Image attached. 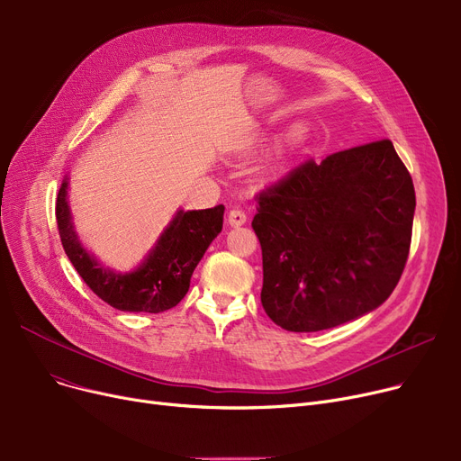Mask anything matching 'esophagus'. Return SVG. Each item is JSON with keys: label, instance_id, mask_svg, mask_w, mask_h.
I'll return each instance as SVG.
<instances>
[{"label": "esophagus", "instance_id": "1", "mask_svg": "<svg viewBox=\"0 0 461 461\" xmlns=\"http://www.w3.org/2000/svg\"><path fill=\"white\" fill-rule=\"evenodd\" d=\"M245 222H247L245 211H240V209H231V211H230V214H228V224H230L231 228H239V226H243Z\"/></svg>", "mask_w": 461, "mask_h": 461}]
</instances>
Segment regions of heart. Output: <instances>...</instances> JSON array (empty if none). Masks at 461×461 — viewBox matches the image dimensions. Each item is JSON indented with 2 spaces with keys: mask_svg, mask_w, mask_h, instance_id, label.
Returning a JSON list of instances; mask_svg holds the SVG:
<instances>
[{
  "mask_svg": "<svg viewBox=\"0 0 461 461\" xmlns=\"http://www.w3.org/2000/svg\"><path fill=\"white\" fill-rule=\"evenodd\" d=\"M304 140V131L303 129H295L292 134H289V145L292 148H297V145H301Z\"/></svg>",
  "mask_w": 461,
  "mask_h": 461,
  "instance_id": "1",
  "label": "heart"
}]
</instances>
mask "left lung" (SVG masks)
<instances>
[{
  "label": "left lung",
  "instance_id": "obj_1",
  "mask_svg": "<svg viewBox=\"0 0 461 461\" xmlns=\"http://www.w3.org/2000/svg\"><path fill=\"white\" fill-rule=\"evenodd\" d=\"M252 228L261 304L285 330L353 321L391 297L403 273L415 186L391 140L299 164L259 192Z\"/></svg>",
  "mask_w": 461,
  "mask_h": 461
}]
</instances>
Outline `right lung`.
Listing matches in <instances>:
<instances>
[{"mask_svg": "<svg viewBox=\"0 0 461 461\" xmlns=\"http://www.w3.org/2000/svg\"><path fill=\"white\" fill-rule=\"evenodd\" d=\"M67 190L68 179L65 177L56 200V221L65 254L91 292L121 312L158 313L177 306L188 292L196 265L212 239L222 231L224 205L200 211L179 209L138 267L115 273L96 261L80 243Z\"/></svg>", "mask_w": 461, "mask_h": 461, "instance_id": "right-lung-1", "label": "right lung"}]
</instances>
